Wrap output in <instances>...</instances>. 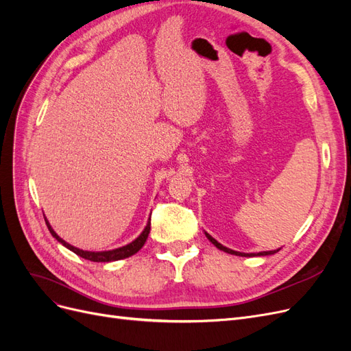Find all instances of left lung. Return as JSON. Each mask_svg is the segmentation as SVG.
Listing matches in <instances>:
<instances>
[{
  "label": "left lung",
  "instance_id": "obj_1",
  "mask_svg": "<svg viewBox=\"0 0 351 351\" xmlns=\"http://www.w3.org/2000/svg\"><path fill=\"white\" fill-rule=\"evenodd\" d=\"M206 234V237H208V240L214 244V246H217L219 250H222V252H226V253H230V254H236V256H268V254H274V253H277L278 250H269V252H259V253H241V252H236V250H231V249H228V247H226V246H222L221 243H218L214 237L212 236H209L208 232H205Z\"/></svg>",
  "mask_w": 351,
  "mask_h": 351
}]
</instances>
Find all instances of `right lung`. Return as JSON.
Wrapping results in <instances>:
<instances>
[{
    "label": "right lung",
    "instance_id": "right-lung-1",
    "mask_svg": "<svg viewBox=\"0 0 351 351\" xmlns=\"http://www.w3.org/2000/svg\"><path fill=\"white\" fill-rule=\"evenodd\" d=\"M45 222H47V227H48L49 232L52 234V237H56L57 241H60V243L62 244V246L67 247L69 250L74 252L76 254H79L80 258L92 261V262H112V261H120V259H125V258H129V256H133L134 253H137V252H139V250L143 247V244H145L147 236H149V231H151V217H149V221H147V224H146L145 230L142 231V234H141L139 237H137L136 240H133L132 243L125 244V246L119 247V249H112V250H105V252H88V250H82V249L74 247V246H71V244H69L67 241L62 240V239L57 234V232H56L54 230H52V227L49 226V222H48L47 218H45Z\"/></svg>",
    "mask_w": 351,
    "mask_h": 351
}]
</instances>
